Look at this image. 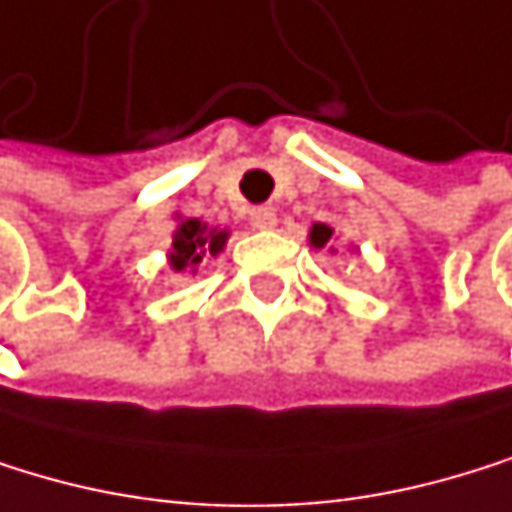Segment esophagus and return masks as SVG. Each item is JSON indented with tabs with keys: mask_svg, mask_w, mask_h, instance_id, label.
Returning <instances> with one entry per match:
<instances>
[{
	"mask_svg": "<svg viewBox=\"0 0 512 512\" xmlns=\"http://www.w3.org/2000/svg\"><path fill=\"white\" fill-rule=\"evenodd\" d=\"M250 222L253 228H275L278 225L275 206H256V210H250Z\"/></svg>",
	"mask_w": 512,
	"mask_h": 512,
	"instance_id": "obj_1",
	"label": "esophagus"
}]
</instances>
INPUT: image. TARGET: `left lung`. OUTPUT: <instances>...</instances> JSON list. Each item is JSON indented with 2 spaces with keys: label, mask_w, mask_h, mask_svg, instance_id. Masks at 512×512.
<instances>
[{
  "label": "left lung",
  "mask_w": 512,
  "mask_h": 512,
  "mask_svg": "<svg viewBox=\"0 0 512 512\" xmlns=\"http://www.w3.org/2000/svg\"><path fill=\"white\" fill-rule=\"evenodd\" d=\"M330 234H333V228H327V225H315V228H312V244H315V247H324V244L330 241Z\"/></svg>",
  "instance_id": "8db88e82"
}]
</instances>
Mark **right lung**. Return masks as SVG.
Returning <instances> with one entry per match:
<instances>
[{
	"label": "right lung",
	"mask_w": 512,
	"mask_h": 512,
	"mask_svg": "<svg viewBox=\"0 0 512 512\" xmlns=\"http://www.w3.org/2000/svg\"><path fill=\"white\" fill-rule=\"evenodd\" d=\"M228 241V231H216V228H206L197 219H185L179 228H175L172 237V253L169 262L172 268H197L206 256H216Z\"/></svg>",
	"instance_id": "obj_1"
}]
</instances>
